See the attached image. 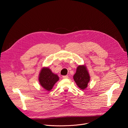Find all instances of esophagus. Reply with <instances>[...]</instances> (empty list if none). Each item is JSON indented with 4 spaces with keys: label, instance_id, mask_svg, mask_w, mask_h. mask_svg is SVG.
Wrapping results in <instances>:
<instances>
[{
    "label": "esophagus",
    "instance_id": "34e87169",
    "mask_svg": "<svg viewBox=\"0 0 128 128\" xmlns=\"http://www.w3.org/2000/svg\"><path fill=\"white\" fill-rule=\"evenodd\" d=\"M62 77H63V79H67V78H68V75H66V76H63Z\"/></svg>",
    "mask_w": 128,
    "mask_h": 128
}]
</instances>
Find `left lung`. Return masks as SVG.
<instances>
[{
  "instance_id": "obj_1",
  "label": "left lung",
  "mask_w": 128,
  "mask_h": 128,
  "mask_svg": "<svg viewBox=\"0 0 128 128\" xmlns=\"http://www.w3.org/2000/svg\"><path fill=\"white\" fill-rule=\"evenodd\" d=\"M74 79L79 88L85 89L90 81V76L86 68L84 66H79L75 74L74 75Z\"/></svg>"
}]
</instances>
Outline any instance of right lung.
Instances as JSON below:
<instances>
[{"label":"right lung","instance_id":"1","mask_svg":"<svg viewBox=\"0 0 128 128\" xmlns=\"http://www.w3.org/2000/svg\"><path fill=\"white\" fill-rule=\"evenodd\" d=\"M59 79L57 75L53 74L48 68H43L39 74L40 84L46 90L50 91Z\"/></svg>","mask_w":128,"mask_h":128}]
</instances>
